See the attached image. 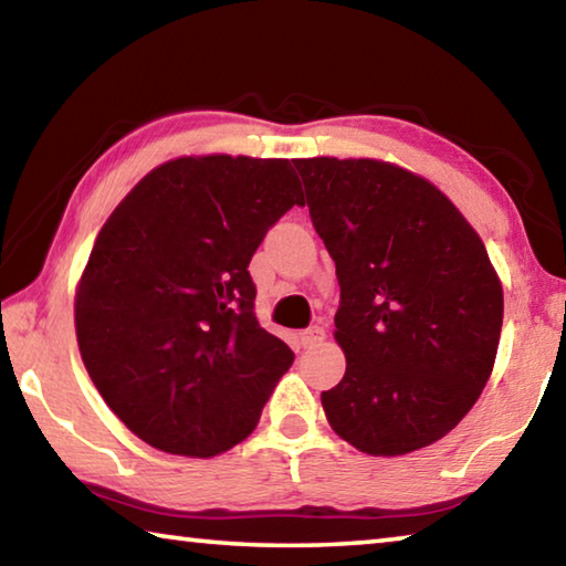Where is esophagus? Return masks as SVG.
<instances>
[{"mask_svg":"<svg viewBox=\"0 0 566 566\" xmlns=\"http://www.w3.org/2000/svg\"><path fill=\"white\" fill-rule=\"evenodd\" d=\"M324 339V329L322 327H310L300 332V344L302 347H314V344H319Z\"/></svg>","mask_w":566,"mask_h":566,"instance_id":"obj_1","label":"esophagus"}]
</instances>
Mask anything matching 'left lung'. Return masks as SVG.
<instances>
[{"label": "left lung", "instance_id": "obj_1", "mask_svg": "<svg viewBox=\"0 0 566 566\" xmlns=\"http://www.w3.org/2000/svg\"><path fill=\"white\" fill-rule=\"evenodd\" d=\"M337 264L334 339L347 357L322 407L371 457L434 444L494 369L504 294L484 242L432 181L381 159H294Z\"/></svg>", "mask_w": 566, "mask_h": 566}]
</instances>
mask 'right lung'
I'll list each match as a JSON object with an SVG mask.
<instances>
[{"label":"right lung","mask_w":566,"mask_h":566,"mask_svg":"<svg viewBox=\"0 0 566 566\" xmlns=\"http://www.w3.org/2000/svg\"><path fill=\"white\" fill-rule=\"evenodd\" d=\"M302 202L290 159L179 157L104 222L76 284V344L142 442L207 459L252 434L294 352L256 322L247 266Z\"/></svg>","instance_id":"1"}]
</instances>
